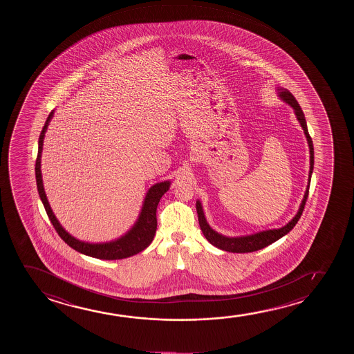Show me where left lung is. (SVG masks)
Returning a JSON list of instances; mask_svg holds the SVG:
<instances>
[{
    "label": "left lung",
    "instance_id": "8db88e82",
    "mask_svg": "<svg viewBox=\"0 0 354 354\" xmlns=\"http://www.w3.org/2000/svg\"><path fill=\"white\" fill-rule=\"evenodd\" d=\"M277 92H278V95H279L283 102H286L288 105H290L294 109L296 118H297V121L300 122L301 127H302V129L305 131L308 147H310V173H308V185H307V189H306L305 196H304V199L301 202L299 212H297L294 218H291L289 223H286V226L277 228V230L274 228V230L261 231V232L254 233V234H249V236H242V237H226V236H223V234H220L216 231H214L213 228L209 226V223L205 220L202 204H201L199 201H197L196 209H197V214H198L199 226H201V230L203 232L204 237L207 238V241L210 244H213L214 247L218 248V249L225 250V252H252L260 250L262 248H266L267 245H270L272 243L281 239L283 236H286V233L290 232L291 230L297 223V221L300 220L302 212L305 209L306 201H307V197H308V189H310V176H312V173H313V165H315L313 142H312V138L308 134L305 115H304V112L301 110L300 105H299V102L294 97V95L286 88L277 87Z\"/></svg>",
    "mask_w": 354,
    "mask_h": 354
}]
</instances>
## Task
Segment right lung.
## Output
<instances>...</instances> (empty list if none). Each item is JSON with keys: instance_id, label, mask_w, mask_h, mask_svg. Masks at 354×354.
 <instances>
[{"instance_id": "add662e5", "label": "right lung", "mask_w": 354, "mask_h": 354, "mask_svg": "<svg viewBox=\"0 0 354 354\" xmlns=\"http://www.w3.org/2000/svg\"><path fill=\"white\" fill-rule=\"evenodd\" d=\"M54 110L49 113L48 118L44 123L42 131L39 134V153H37V158H36L35 173H36V184H37L39 198L44 203V209H46L49 220L55 228V231L58 232L59 236L62 237L64 242L68 244V247L73 248L76 252L88 255V257H95V259L121 260V259L133 257L138 252H142L144 249L150 245L151 242L153 241V237H155L156 230H157V218H156L157 205L160 203L162 196L169 189L170 181H162V183L151 186L150 189L146 194L145 201L142 204L139 218L134 223V226L124 236H122L116 241L107 243H88L78 241L76 238L73 237L70 233L66 232L63 226L60 225L58 218H55V215L52 212L48 199H47V196L44 192L42 173H41V153H42V149H44V134H46L49 122L52 120Z\"/></svg>"}]
</instances>
